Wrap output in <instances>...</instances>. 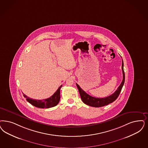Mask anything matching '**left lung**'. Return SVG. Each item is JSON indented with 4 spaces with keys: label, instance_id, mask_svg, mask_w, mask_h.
I'll list each match as a JSON object with an SVG mask.
<instances>
[{
    "label": "left lung",
    "instance_id": "obj_1",
    "mask_svg": "<svg viewBox=\"0 0 148 148\" xmlns=\"http://www.w3.org/2000/svg\"><path fill=\"white\" fill-rule=\"evenodd\" d=\"M122 71L123 74V79L120 85L117 88L116 91L111 95L110 96L105 98H96L92 97L88 95L87 93L82 90L78 84H77V87L78 88L80 93L82 101L87 105L93 107H101L105 106H107L109 103L115 101L117 97L119 96L121 91L123 85L125 82V73L123 71V62L122 61Z\"/></svg>",
    "mask_w": 148,
    "mask_h": 148
}]
</instances>
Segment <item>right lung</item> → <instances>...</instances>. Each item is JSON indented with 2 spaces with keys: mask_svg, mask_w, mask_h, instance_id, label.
<instances>
[{
  "mask_svg": "<svg viewBox=\"0 0 148 148\" xmlns=\"http://www.w3.org/2000/svg\"><path fill=\"white\" fill-rule=\"evenodd\" d=\"M62 85L59 87L56 92L50 98H48L42 100H36L29 97H27L26 95L23 94V96L26 98V100L31 103L32 105L34 107L39 108H49L57 106L60 100V89Z\"/></svg>",
  "mask_w": 148,
  "mask_h": 148,
  "instance_id": "1",
  "label": "right lung"
}]
</instances>
